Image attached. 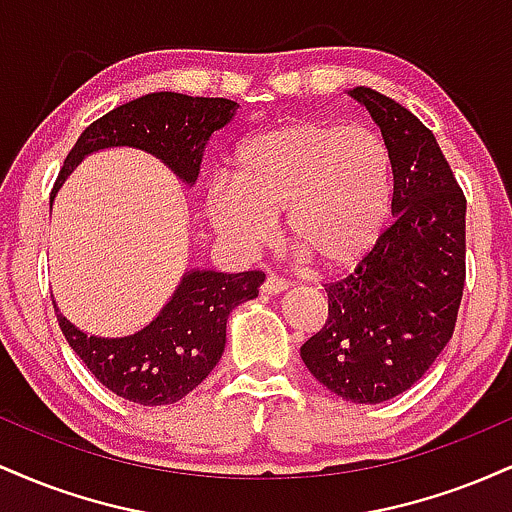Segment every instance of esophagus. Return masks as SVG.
Segmentation results:
<instances>
[{
  "label": "esophagus",
  "instance_id": "34e87169",
  "mask_svg": "<svg viewBox=\"0 0 512 512\" xmlns=\"http://www.w3.org/2000/svg\"><path fill=\"white\" fill-rule=\"evenodd\" d=\"M286 289H289V284H286L284 279H279V276H267V279H264V284L260 286V291L264 293V296H279V293H284Z\"/></svg>",
  "mask_w": 512,
  "mask_h": 512
}]
</instances>
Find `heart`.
Instances as JSON below:
<instances>
[{
  "label": "heart",
  "instance_id": "1",
  "mask_svg": "<svg viewBox=\"0 0 512 512\" xmlns=\"http://www.w3.org/2000/svg\"><path fill=\"white\" fill-rule=\"evenodd\" d=\"M207 216L238 250H260L284 214L286 240L325 272H346L378 248L395 209V163L366 127L289 120L233 156V180L209 185Z\"/></svg>",
  "mask_w": 512,
  "mask_h": 512
}]
</instances>
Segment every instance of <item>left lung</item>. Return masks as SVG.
I'll use <instances>...</instances> for the list:
<instances>
[{"label":"left lung","instance_id":"8db88e82","mask_svg":"<svg viewBox=\"0 0 512 512\" xmlns=\"http://www.w3.org/2000/svg\"><path fill=\"white\" fill-rule=\"evenodd\" d=\"M395 163V223L342 281L327 286L325 327L301 358L346 402L380 404L431 368L455 330L464 289V199L433 132L404 105L351 88Z\"/></svg>","mask_w":512,"mask_h":512}]
</instances>
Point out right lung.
I'll return each instance as SVG.
<instances>
[{
    "mask_svg": "<svg viewBox=\"0 0 512 512\" xmlns=\"http://www.w3.org/2000/svg\"><path fill=\"white\" fill-rule=\"evenodd\" d=\"M240 105L226 98H192L161 91L129 101L88 125L64 158L50 204L86 156L105 149H137L158 158L182 185L195 187L211 134L226 127ZM262 272L223 274L185 269L173 296L149 325L127 337H96L69 322L55 305L57 322L74 354L117 397L144 407L175 404L214 370L226 346L233 308L260 293Z\"/></svg>",
    "mask_w": 512,
    "mask_h": 512,
    "instance_id": "1",
    "label": "right lung"
}]
</instances>
